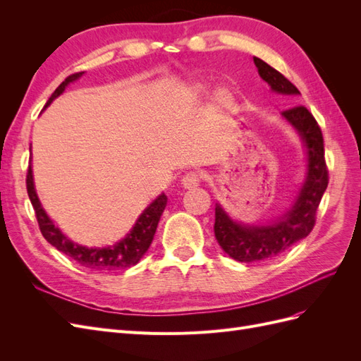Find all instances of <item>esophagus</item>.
<instances>
[{
  "label": "esophagus",
  "mask_w": 361,
  "mask_h": 361,
  "mask_svg": "<svg viewBox=\"0 0 361 361\" xmlns=\"http://www.w3.org/2000/svg\"><path fill=\"white\" fill-rule=\"evenodd\" d=\"M200 182H202L200 173L190 171V173H187V174H185V176L182 178V187L187 188V190L195 188V187H199Z\"/></svg>",
  "instance_id": "34e87169"
}]
</instances>
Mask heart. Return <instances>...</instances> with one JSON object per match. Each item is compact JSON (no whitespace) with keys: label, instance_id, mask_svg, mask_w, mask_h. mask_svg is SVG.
Returning <instances> with one entry per match:
<instances>
[{"label":"heart","instance_id":"b5f03b06","mask_svg":"<svg viewBox=\"0 0 361 361\" xmlns=\"http://www.w3.org/2000/svg\"><path fill=\"white\" fill-rule=\"evenodd\" d=\"M195 92H197V93H204L206 92V87L204 85H197V87H195ZM214 104H215V106L218 108V110L228 111V113L235 110V97L227 89H220V90L215 92Z\"/></svg>","mask_w":361,"mask_h":361}]
</instances>
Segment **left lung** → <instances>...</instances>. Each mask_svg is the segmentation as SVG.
Listing matches in <instances>:
<instances>
[{
    "instance_id": "obj_1",
    "label": "left lung",
    "mask_w": 361,
    "mask_h": 361,
    "mask_svg": "<svg viewBox=\"0 0 361 361\" xmlns=\"http://www.w3.org/2000/svg\"><path fill=\"white\" fill-rule=\"evenodd\" d=\"M260 78L267 81L276 93L285 96L300 94L285 75H281L268 63L253 57ZM288 122L298 130L307 146L309 166L307 178L290 211L279 221L269 226H241L233 223L220 204H215L214 232L218 244L226 253L238 262H259L276 257L300 239L307 236L316 223V211L324 191L329 185V169L324 154L322 130L313 114L304 105H295L281 113Z\"/></svg>"
}]
</instances>
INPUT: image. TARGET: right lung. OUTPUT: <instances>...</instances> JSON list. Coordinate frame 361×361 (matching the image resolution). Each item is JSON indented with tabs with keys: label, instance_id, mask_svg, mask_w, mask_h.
<instances>
[{
	"label": "right lung",
	"instance_id": "right-lung-1",
	"mask_svg": "<svg viewBox=\"0 0 361 361\" xmlns=\"http://www.w3.org/2000/svg\"><path fill=\"white\" fill-rule=\"evenodd\" d=\"M81 75L82 72L69 75L68 78L57 87L56 92L51 94L45 108L56 99L57 96H60L64 92V89H66V85L69 82L78 80ZM25 183H27L28 197L32 204V209H35L39 228L43 238H45L51 245H54L59 251H61V253L68 255L71 259H73L76 264H80L81 267L93 269V271L125 269L128 267L138 264V260L143 257V255L152 244V239H154V235L157 232L159 218L167 204L166 194H161L154 203H150L146 207L145 212L140 215L133 231H130V233H128V236L122 239V241L117 243L113 247H106V248H87L69 241V239L52 224V221L49 220L45 211H43V207L40 206V202L37 199L35 183H32L31 167H28Z\"/></svg>",
	"mask_w": 361,
	"mask_h": 361
}]
</instances>
